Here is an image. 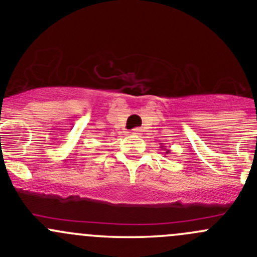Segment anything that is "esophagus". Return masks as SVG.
Listing matches in <instances>:
<instances>
[{
	"label": "esophagus",
	"instance_id": "34e87169",
	"mask_svg": "<svg viewBox=\"0 0 257 257\" xmlns=\"http://www.w3.org/2000/svg\"><path fill=\"white\" fill-rule=\"evenodd\" d=\"M132 134H133V136H141L142 129L141 128H134L133 131H132Z\"/></svg>",
	"mask_w": 257,
	"mask_h": 257
}]
</instances>
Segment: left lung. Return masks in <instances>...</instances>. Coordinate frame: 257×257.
<instances>
[{
	"instance_id": "8db88e82",
	"label": "left lung",
	"mask_w": 257,
	"mask_h": 257,
	"mask_svg": "<svg viewBox=\"0 0 257 257\" xmlns=\"http://www.w3.org/2000/svg\"><path fill=\"white\" fill-rule=\"evenodd\" d=\"M164 151H166V149H164ZM168 152H169V151H166V153H168Z\"/></svg>"
}]
</instances>
